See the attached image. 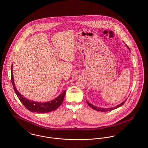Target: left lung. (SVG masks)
Wrapping results in <instances>:
<instances>
[{"label":"left lung","mask_w":148,"mask_h":148,"mask_svg":"<svg viewBox=\"0 0 148 148\" xmlns=\"http://www.w3.org/2000/svg\"><path fill=\"white\" fill-rule=\"evenodd\" d=\"M127 46V45H126ZM127 48H128V49L130 50V48L127 46ZM126 101V100L125 101H124V102H123L122 103H121V104H119V105H117V106H115V107H113V108H99V107H97V106H93L92 104H91L90 103H89V102H88L87 101H86V102H87V103H88V105L90 106V107H91V108H92L93 109H94L95 110H97V111H101V112H105V111H111V110H114V109H115V108H119V107H121V106L124 103H125V102Z\"/></svg>","instance_id":"left-lung-1"}]
</instances>
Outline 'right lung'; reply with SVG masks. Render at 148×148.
<instances>
[{"label": "right lung", "mask_w": 148, "mask_h": 148, "mask_svg": "<svg viewBox=\"0 0 148 148\" xmlns=\"http://www.w3.org/2000/svg\"><path fill=\"white\" fill-rule=\"evenodd\" d=\"M11 81L14 87V90L17 96L18 97L19 100L28 110H29L32 112L44 113V112H49L55 110L62 104L65 94H66V90H64L53 100L47 102H43V103L35 102V101H30L28 99H27L18 92V90H17L14 85V76H13V72H12V64L11 66Z\"/></svg>", "instance_id": "add662e5"}]
</instances>
